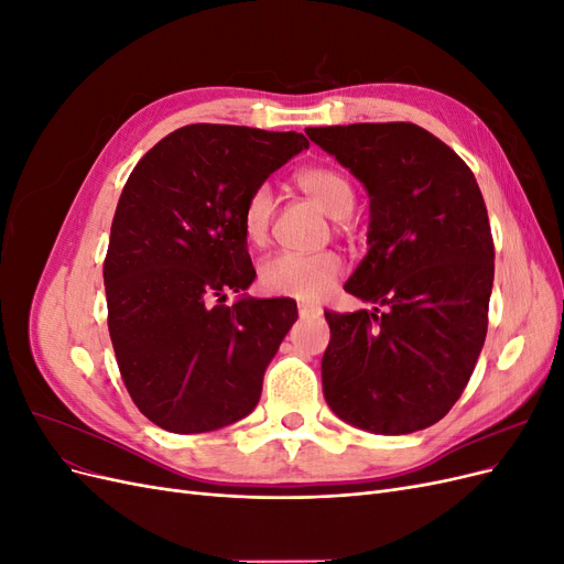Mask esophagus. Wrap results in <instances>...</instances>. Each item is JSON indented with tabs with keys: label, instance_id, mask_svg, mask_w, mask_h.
I'll list each match as a JSON object with an SVG mask.
<instances>
[{
	"label": "esophagus",
	"instance_id": "1",
	"mask_svg": "<svg viewBox=\"0 0 564 564\" xmlns=\"http://www.w3.org/2000/svg\"><path fill=\"white\" fill-rule=\"evenodd\" d=\"M322 308L319 305H313V303H299V315L301 317H308V315H319Z\"/></svg>",
	"mask_w": 564,
	"mask_h": 564
}]
</instances>
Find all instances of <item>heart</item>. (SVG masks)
Segmentation results:
<instances>
[{"mask_svg":"<svg viewBox=\"0 0 564 564\" xmlns=\"http://www.w3.org/2000/svg\"><path fill=\"white\" fill-rule=\"evenodd\" d=\"M294 181L324 214L336 218L338 226L346 224V218L355 209L357 195L352 181L340 169L305 166ZM272 214H275L272 191L265 183L256 185L242 207V232L249 245L263 247L268 242ZM340 272H344V259H340L338 251H280L268 256L259 265V284L268 294L313 301L329 292L340 278Z\"/></svg>","mask_w":564,"mask_h":564,"instance_id":"1","label":"heart"}]
</instances>
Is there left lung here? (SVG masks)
Instances as JSON below:
<instances>
[{
  "instance_id": "left-lung-1",
  "label": "left lung",
  "mask_w": 564,
  "mask_h": 564,
  "mask_svg": "<svg viewBox=\"0 0 564 564\" xmlns=\"http://www.w3.org/2000/svg\"><path fill=\"white\" fill-rule=\"evenodd\" d=\"M369 193V251L346 292L373 313H324L322 388L338 419L381 435L423 431L468 386L485 346L494 240L468 164L412 122L311 127Z\"/></svg>"
}]
</instances>
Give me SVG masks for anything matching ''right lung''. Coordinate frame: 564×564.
Listing matches in <instances>:
<instances>
[{"label":"right lung","instance_id":"right-lung-1","mask_svg":"<svg viewBox=\"0 0 564 564\" xmlns=\"http://www.w3.org/2000/svg\"><path fill=\"white\" fill-rule=\"evenodd\" d=\"M296 131L191 124L150 148L124 185L104 263L108 329L141 414L169 433L245 419L296 322L292 299H249L242 207L308 148Z\"/></svg>","mask_w":564,"mask_h":564}]
</instances>
